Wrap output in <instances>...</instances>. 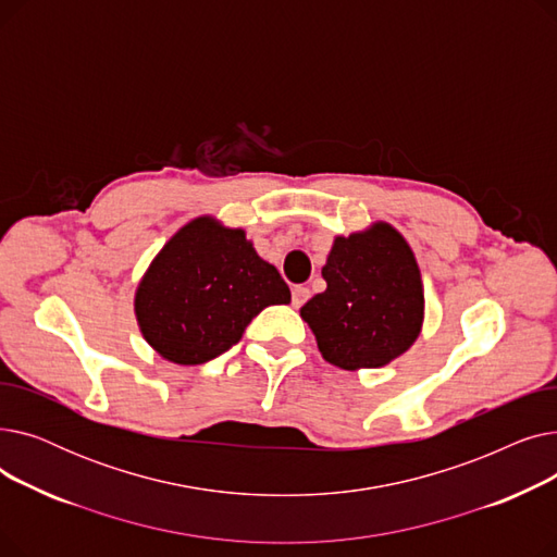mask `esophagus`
<instances>
[{
	"label": "esophagus",
	"instance_id": "34e87169",
	"mask_svg": "<svg viewBox=\"0 0 557 557\" xmlns=\"http://www.w3.org/2000/svg\"><path fill=\"white\" fill-rule=\"evenodd\" d=\"M311 296V290L307 286H294V290H290V302H294L296 309H300Z\"/></svg>",
	"mask_w": 557,
	"mask_h": 557
}]
</instances>
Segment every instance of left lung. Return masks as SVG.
<instances>
[{"instance_id":"1","label":"left lung","mask_w":557,"mask_h":557,"mask_svg":"<svg viewBox=\"0 0 557 557\" xmlns=\"http://www.w3.org/2000/svg\"><path fill=\"white\" fill-rule=\"evenodd\" d=\"M327 288L300 315L320 355L343 368H382L420 334L424 296L413 250L388 223L336 237L323 267Z\"/></svg>"}]
</instances>
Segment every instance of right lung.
Segmentation results:
<instances>
[{"mask_svg": "<svg viewBox=\"0 0 557 557\" xmlns=\"http://www.w3.org/2000/svg\"><path fill=\"white\" fill-rule=\"evenodd\" d=\"M286 302V282L255 252L244 230L200 216L153 259L139 282L135 313L160 357L196 366L237 345L261 309Z\"/></svg>", "mask_w": 557, "mask_h": 557, "instance_id": "add662e5", "label": "right lung"}]
</instances>
